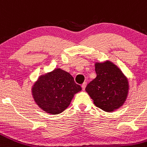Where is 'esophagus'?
Returning a JSON list of instances; mask_svg holds the SVG:
<instances>
[{"mask_svg":"<svg viewBox=\"0 0 147 147\" xmlns=\"http://www.w3.org/2000/svg\"><path fill=\"white\" fill-rule=\"evenodd\" d=\"M86 86H87V82H84L82 84V89L83 90H84V89H85V87H86Z\"/></svg>","mask_w":147,"mask_h":147,"instance_id":"34e87169","label":"esophagus"}]
</instances>
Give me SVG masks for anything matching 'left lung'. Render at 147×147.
<instances>
[{
    "label": "left lung",
    "mask_w": 147,
    "mask_h": 147,
    "mask_svg": "<svg viewBox=\"0 0 147 147\" xmlns=\"http://www.w3.org/2000/svg\"><path fill=\"white\" fill-rule=\"evenodd\" d=\"M97 76L86 87V92L97 107L112 112L122 107L129 93V82L125 75L110 60L96 62Z\"/></svg>",
    "instance_id": "1"
}]
</instances>
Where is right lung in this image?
Instances as JSON below:
<instances>
[{
    "instance_id": "add662e5",
    "label": "right lung",
    "mask_w": 147,
    "mask_h": 147,
    "mask_svg": "<svg viewBox=\"0 0 147 147\" xmlns=\"http://www.w3.org/2000/svg\"><path fill=\"white\" fill-rule=\"evenodd\" d=\"M82 91L69 73L60 68L40 75L31 87V95L38 106L49 114L66 109L74 95Z\"/></svg>"
}]
</instances>
